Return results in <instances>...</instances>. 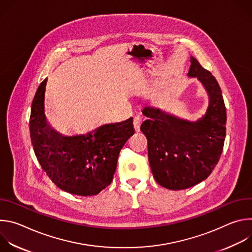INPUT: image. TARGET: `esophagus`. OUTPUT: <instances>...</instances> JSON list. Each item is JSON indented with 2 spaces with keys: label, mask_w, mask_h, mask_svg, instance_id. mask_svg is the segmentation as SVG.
Masks as SVG:
<instances>
[{
  "label": "esophagus",
  "mask_w": 252,
  "mask_h": 252,
  "mask_svg": "<svg viewBox=\"0 0 252 252\" xmlns=\"http://www.w3.org/2000/svg\"><path fill=\"white\" fill-rule=\"evenodd\" d=\"M140 125H141V119L139 117H134V119H133V127H134L136 132L139 131Z\"/></svg>",
  "instance_id": "34e87169"
}]
</instances>
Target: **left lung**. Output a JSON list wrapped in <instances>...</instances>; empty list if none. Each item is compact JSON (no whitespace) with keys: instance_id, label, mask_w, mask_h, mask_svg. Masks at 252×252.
Returning <instances> with one entry per match:
<instances>
[{"instance_id":"left-lung-1","label":"left lung","mask_w":252,"mask_h":252,"mask_svg":"<svg viewBox=\"0 0 252 252\" xmlns=\"http://www.w3.org/2000/svg\"><path fill=\"white\" fill-rule=\"evenodd\" d=\"M188 76L204 87L209 102L204 116L190 122L152 105L140 130L148 139L149 161L158 185L181 190L208 177L218 164L226 134V109L220 87L210 71L191 57Z\"/></svg>"}]
</instances>
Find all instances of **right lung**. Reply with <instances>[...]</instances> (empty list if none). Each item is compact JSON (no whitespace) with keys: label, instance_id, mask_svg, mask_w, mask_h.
I'll list each match as a JSON object with an SVG mask.
<instances>
[{"label":"right lung","instance_id":"obj_1","mask_svg":"<svg viewBox=\"0 0 252 252\" xmlns=\"http://www.w3.org/2000/svg\"><path fill=\"white\" fill-rule=\"evenodd\" d=\"M47 80L32 102L30 135L34 155L59 189L81 196L95 195L113 181L120 152L134 133L132 118L103 125L86 134L63 135L46 120Z\"/></svg>","mask_w":252,"mask_h":252}]
</instances>
